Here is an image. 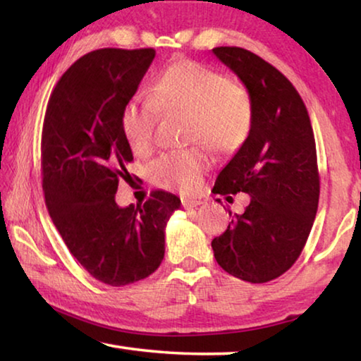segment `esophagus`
<instances>
[{
  "instance_id": "obj_1",
  "label": "esophagus",
  "mask_w": 361,
  "mask_h": 361,
  "mask_svg": "<svg viewBox=\"0 0 361 361\" xmlns=\"http://www.w3.org/2000/svg\"><path fill=\"white\" fill-rule=\"evenodd\" d=\"M202 202H200V200H195V199H183L181 200V205L185 210H191V209H194V207H197Z\"/></svg>"
}]
</instances>
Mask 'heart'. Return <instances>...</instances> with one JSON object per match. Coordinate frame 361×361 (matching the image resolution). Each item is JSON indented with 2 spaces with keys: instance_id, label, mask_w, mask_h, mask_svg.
Instances as JSON below:
<instances>
[{
  "instance_id": "1",
  "label": "heart",
  "mask_w": 361,
  "mask_h": 361,
  "mask_svg": "<svg viewBox=\"0 0 361 361\" xmlns=\"http://www.w3.org/2000/svg\"><path fill=\"white\" fill-rule=\"evenodd\" d=\"M159 109L189 116L188 140L209 146L218 154H232L247 142L253 126V100L247 85L221 71L192 60L169 65L151 85V99L133 97L121 111V130L135 154L154 146ZM204 149L167 152L148 169L159 186L194 192L210 169Z\"/></svg>"
}]
</instances>
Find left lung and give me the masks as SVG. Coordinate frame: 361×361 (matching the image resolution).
Masks as SVG:
<instances>
[{"label": "left lung", "mask_w": 361, "mask_h": 361, "mask_svg": "<svg viewBox=\"0 0 361 361\" xmlns=\"http://www.w3.org/2000/svg\"><path fill=\"white\" fill-rule=\"evenodd\" d=\"M213 54L252 94L253 126L213 188L223 195L247 192L252 200L212 248L231 276L271 282L295 264L315 219L320 176L314 130L301 95L276 66L242 47H215Z\"/></svg>", "instance_id": "8db88e82"}]
</instances>
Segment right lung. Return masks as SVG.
Returning <instances> with one entry per match:
<instances>
[{"label":"right lung","instance_id":"1","mask_svg":"<svg viewBox=\"0 0 361 361\" xmlns=\"http://www.w3.org/2000/svg\"><path fill=\"white\" fill-rule=\"evenodd\" d=\"M154 49H99L76 60L54 87L41 137L46 205L71 255L111 286L151 276L166 253V226L181 200L152 191L143 205L119 207L132 149L121 111L135 95Z\"/></svg>","mask_w":361,"mask_h":361}]
</instances>
